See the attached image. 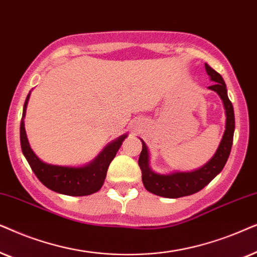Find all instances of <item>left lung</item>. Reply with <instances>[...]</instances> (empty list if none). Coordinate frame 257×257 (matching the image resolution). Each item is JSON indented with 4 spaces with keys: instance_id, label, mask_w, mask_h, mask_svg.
Wrapping results in <instances>:
<instances>
[{
    "instance_id": "obj_1",
    "label": "left lung",
    "mask_w": 257,
    "mask_h": 257,
    "mask_svg": "<svg viewBox=\"0 0 257 257\" xmlns=\"http://www.w3.org/2000/svg\"><path fill=\"white\" fill-rule=\"evenodd\" d=\"M206 70L211 81L215 82L213 85L208 88L216 91L224 104L227 119H225V132L223 139H222L213 159L202 168L191 173H174L170 175H159L149 168L148 150H147L146 143L141 140L142 152L139 157V166L142 172L143 186L150 193L168 198L183 197L197 193V191L203 189L223 169L225 162L230 155L235 131L234 108H232L231 102L227 95V87H225L221 75L208 64H206Z\"/></svg>"
}]
</instances>
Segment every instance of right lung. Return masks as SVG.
Masks as SVG:
<instances>
[{"mask_svg": "<svg viewBox=\"0 0 257 257\" xmlns=\"http://www.w3.org/2000/svg\"><path fill=\"white\" fill-rule=\"evenodd\" d=\"M28 100L29 94L23 107L21 126H20V140H21L23 155L28 161L30 168L33 169L37 179L49 189L60 194L70 195V196H85V195L94 194L100 190L105 180L109 164L115 157L126 135L121 136L108 147H105V149L98 155L97 159L88 166L81 167V168L51 166V164L42 162L34 154L27 139L23 117L26 115Z\"/></svg>", "mask_w": 257, "mask_h": 257, "instance_id": "right-lung-1", "label": "right lung"}]
</instances>
